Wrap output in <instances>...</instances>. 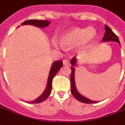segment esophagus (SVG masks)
I'll return each mask as SVG.
<instances>
[{"mask_svg": "<svg viewBox=\"0 0 125 125\" xmlns=\"http://www.w3.org/2000/svg\"><path fill=\"white\" fill-rule=\"evenodd\" d=\"M63 65H70V61L67 59H65V60H63Z\"/></svg>", "mask_w": 125, "mask_h": 125, "instance_id": "esophagus-1", "label": "esophagus"}]
</instances>
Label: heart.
Instances as JSON below:
<instances>
[{
	"label": "heart",
	"mask_w": 125,
	"mask_h": 125,
	"mask_svg": "<svg viewBox=\"0 0 125 125\" xmlns=\"http://www.w3.org/2000/svg\"><path fill=\"white\" fill-rule=\"evenodd\" d=\"M96 35V31L92 27L90 28L72 29L61 36V43L68 46H88L94 41ZM55 45L56 43L54 42Z\"/></svg>",
	"instance_id": "1"
}]
</instances>
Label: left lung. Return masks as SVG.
Segmentation results:
<instances>
[{
  "mask_svg": "<svg viewBox=\"0 0 125 125\" xmlns=\"http://www.w3.org/2000/svg\"><path fill=\"white\" fill-rule=\"evenodd\" d=\"M102 41L103 42H106V41H115L117 42L120 45V41L118 39V37L117 35H116L114 33L111 29L108 27L106 25H105V33L104 35L102 38ZM77 63V60L75 57H73L71 60V76H70V82H71V92L72 94H73V96L76 99H77L78 101L86 104H92V103H96L97 101H94L92 100H90L84 96H82L78 92V90L76 89V84H75V68L74 67L76 66V63Z\"/></svg>",
  "mask_w": 125,
  "mask_h": 125,
  "instance_id": "obj_1",
  "label": "left lung"
}]
</instances>
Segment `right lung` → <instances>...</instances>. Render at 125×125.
<instances>
[{
	"mask_svg": "<svg viewBox=\"0 0 125 125\" xmlns=\"http://www.w3.org/2000/svg\"><path fill=\"white\" fill-rule=\"evenodd\" d=\"M50 22L49 21L46 20H36V19H33V20H27L21 23V25H30L35 26V27H38L39 28H43V27H46L50 24ZM63 65V62L62 60H58L56 62L52 63V67H51V70L49 72V76H48V80H47V87L45 91L43 94H41L40 96L37 98L33 101L31 102H27L28 103H31V104H36V103H40V102H43L44 100L48 98L49 94L52 92V80L53 78H54L55 74L57 73V72L60 70V69Z\"/></svg>",
	"mask_w": 125,
	"mask_h": 125,
	"instance_id": "add662e5",
	"label": "right lung"
}]
</instances>
